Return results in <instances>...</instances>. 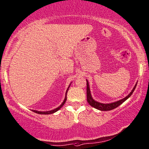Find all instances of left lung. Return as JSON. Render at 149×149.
Listing matches in <instances>:
<instances>
[{
  "label": "left lung",
  "instance_id": "1",
  "mask_svg": "<svg viewBox=\"0 0 149 149\" xmlns=\"http://www.w3.org/2000/svg\"><path fill=\"white\" fill-rule=\"evenodd\" d=\"M86 80V96H87V102L88 103L91 105V107H94L96 109H98V110L100 111H110L112 110V109H116V107H119L120 104H122L124 102H125L129 98V97L132 95V93L134 91L135 87L137 86V83L135 84V85L134 86V87L132 89V91L130 92V93L129 95H127L125 97H124L123 99H121L120 100L114 102L112 103H108V104H104V103H101L99 102L95 101V100H93V97L91 96V91H90V87H89V84H88V82L87 80Z\"/></svg>",
  "mask_w": 149,
  "mask_h": 149
}]
</instances>
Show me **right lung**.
<instances>
[{
	"label": "right lung",
	"instance_id": "right-lung-1",
	"mask_svg": "<svg viewBox=\"0 0 149 149\" xmlns=\"http://www.w3.org/2000/svg\"><path fill=\"white\" fill-rule=\"evenodd\" d=\"M70 85H71V84H69V87H68V88H67V91H66L65 100H64V101L63 102V103H62V104H61V105H60L59 107H57V108L55 109H53V110H51V111H36V110H32V111L35 112V113H38V114H42V115L52 114V113H55V112H56V111H58L59 110V109H61V107H63L64 104H65V102H66V100H67V91H68L69 88V86H70Z\"/></svg>",
	"mask_w": 149,
	"mask_h": 149
}]
</instances>
